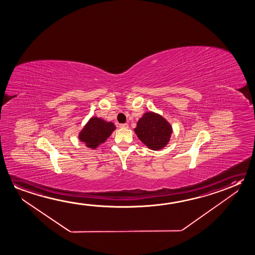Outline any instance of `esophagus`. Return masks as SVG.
<instances>
[{"label":"esophagus","instance_id":"34e87169","mask_svg":"<svg viewBox=\"0 0 255 255\" xmlns=\"http://www.w3.org/2000/svg\"><path fill=\"white\" fill-rule=\"evenodd\" d=\"M121 128H128V124H120L119 126Z\"/></svg>","mask_w":255,"mask_h":255}]
</instances>
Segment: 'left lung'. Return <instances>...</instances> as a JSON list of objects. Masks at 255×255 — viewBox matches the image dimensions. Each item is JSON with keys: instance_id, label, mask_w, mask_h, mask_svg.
<instances>
[{"instance_id": "obj_1", "label": "left lung", "mask_w": 255, "mask_h": 255, "mask_svg": "<svg viewBox=\"0 0 255 255\" xmlns=\"http://www.w3.org/2000/svg\"><path fill=\"white\" fill-rule=\"evenodd\" d=\"M134 132L137 137L150 150H162L170 141L172 126L161 115L145 113L139 119Z\"/></svg>"}]
</instances>
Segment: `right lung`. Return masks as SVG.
<instances>
[{"label":"right lung","mask_w":255,"mask_h":255,"mask_svg":"<svg viewBox=\"0 0 255 255\" xmlns=\"http://www.w3.org/2000/svg\"><path fill=\"white\" fill-rule=\"evenodd\" d=\"M115 128L113 122H105L101 118L92 117L79 133V139L87 147L96 149L107 140Z\"/></svg>","instance_id":"add662e5"}]
</instances>
